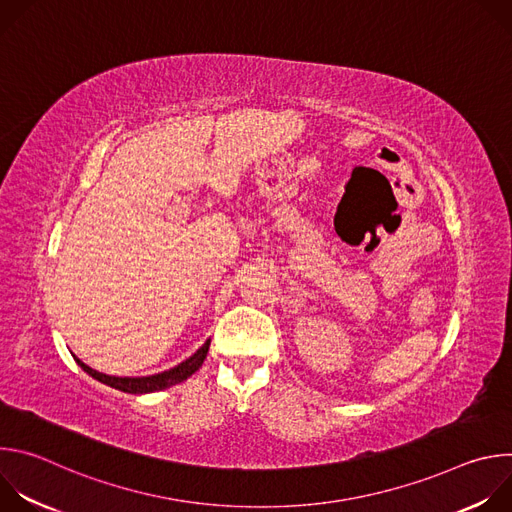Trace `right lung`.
I'll use <instances>...</instances> for the list:
<instances>
[{"mask_svg": "<svg viewBox=\"0 0 512 512\" xmlns=\"http://www.w3.org/2000/svg\"><path fill=\"white\" fill-rule=\"evenodd\" d=\"M208 346H210V338L190 358L180 362L178 367H174L170 371H164V373H158V375H150V377H109V375H103V373L93 371L91 367H87V364L81 358H75V360L87 375H91L99 383H103L107 387H113L117 391H123V393L145 395V393H156V391L170 389V387L186 381L188 377H192L202 367V362L208 354Z\"/></svg>", "mask_w": 512, "mask_h": 512, "instance_id": "obj_1", "label": "right lung"}]
</instances>
